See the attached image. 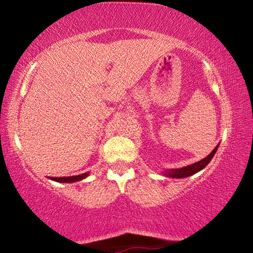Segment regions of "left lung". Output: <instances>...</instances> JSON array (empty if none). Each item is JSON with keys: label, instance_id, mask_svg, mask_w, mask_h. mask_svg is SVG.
I'll return each instance as SVG.
<instances>
[{"label": "left lung", "instance_id": "8db88e82", "mask_svg": "<svg viewBox=\"0 0 253 253\" xmlns=\"http://www.w3.org/2000/svg\"><path fill=\"white\" fill-rule=\"evenodd\" d=\"M217 148H219V144L216 145L215 148L213 149V151L209 154V155L203 158V160H201L199 162L194 163V164H191V165H187V166H184L182 169H169V170H165L164 173L165 176L168 177H174V178H183V177H187V176H191V175H194L195 173L200 172V170H202L205 166H207L211 160L214 156V154L216 153Z\"/></svg>", "mask_w": 253, "mask_h": 253}]
</instances>
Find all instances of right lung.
Wrapping results in <instances>:
<instances>
[{
	"label": "right lung",
	"instance_id": "right-lung-1",
	"mask_svg": "<svg viewBox=\"0 0 253 253\" xmlns=\"http://www.w3.org/2000/svg\"><path fill=\"white\" fill-rule=\"evenodd\" d=\"M87 176H89V173H84L80 175H76V176H69V177H51V179L60 183H74V182L81 181V179H84Z\"/></svg>",
	"mask_w": 253,
	"mask_h": 253
}]
</instances>
